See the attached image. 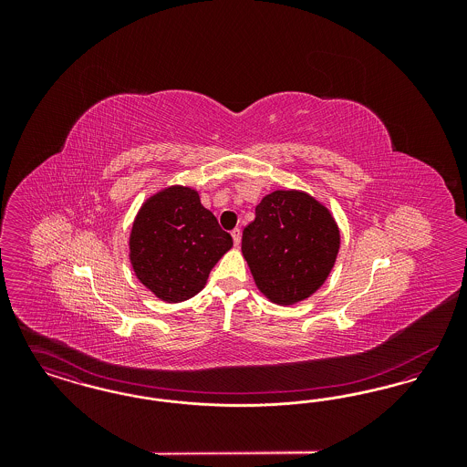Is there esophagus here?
I'll return each mask as SVG.
<instances>
[{
	"mask_svg": "<svg viewBox=\"0 0 467 467\" xmlns=\"http://www.w3.org/2000/svg\"><path fill=\"white\" fill-rule=\"evenodd\" d=\"M231 236H233V242H234V244L238 246L240 242H242V229H240V227H234V229L231 231Z\"/></svg>",
	"mask_w": 467,
	"mask_h": 467,
	"instance_id": "34e87169",
	"label": "esophagus"
}]
</instances>
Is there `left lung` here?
<instances>
[{"label":"left lung","instance_id":"obj_1","mask_svg":"<svg viewBox=\"0 0 467 467\" xmlns=\"http://www.w3.org/2000/svg\"><path fill=\"white\" fill-rule=\"evenodd\" d=\"M337 250L333 215L299 191H275L263 198L242 238L255 285L278 305L310 297L329 276Z\"/></svg>","mask_w":467,"mask_h":467}]
</instances>
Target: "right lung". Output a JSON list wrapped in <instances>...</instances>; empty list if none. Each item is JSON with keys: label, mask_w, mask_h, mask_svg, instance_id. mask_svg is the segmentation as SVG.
Segmentation results:
<instances>
[{"label": "right lung", "mask_w": 467, "mask_h": 467, "mask_svg": "<svg viewBox=\"0 0 467 467\" xmlns=\"http://www.w3.org/2000/svg\"><path fill=\"white\" fill-rule=\"evenodd\" d=\"M233 246L215 215L191 187H168L136 215L130 257L138 280L168 303L196 296L212 267Z\"/></svg>", "instance_id": "obj_1"}]
</instances>
